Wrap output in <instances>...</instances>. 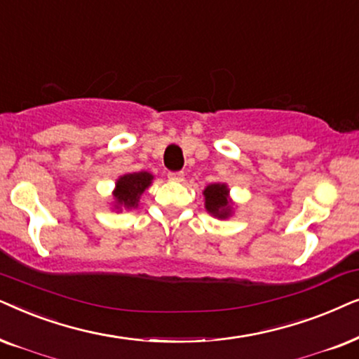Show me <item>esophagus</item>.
Instances as JSON below:
<instances>
[{
  "label": "esophagus",
  "instance_id": "esophagus-1",
  "mask_svg": "<svg viewBox=\"0 0 359 359\" xmlns=\"http://www.w3.org/2000/svg\"><path fill=\"white\" fill-rule=\"evenodd\" d=\"M167 177H169V180H172V182H182L184 180V172H169L167 174Z\"/></svg>",
  "mask_w": 359,
  "mask_h": 359
}]
</instances>
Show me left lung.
I'll list each match as a JSON object with an SVG mask.
<instances>
[{
    "mask_svg": "<svg viewBox=\"0 0 359 359\" xmlns=\"http://www.w3.org/2000/svg\"><path fill=\"white\" fill-rule=\"evenodd\" d=\"M205 207L210 213H213L218 218H226L229 215L228 205V190L223 184H212L205 189Z\"/></svg>",
    "mask_w": 359,
    "mask_h": 359,
    "instance_id": "left-lung-1",
    "label": "left lung"
}]
</instances>
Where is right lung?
<instances>
[{
    "instance_id": "obj_1",
    "label": "right lung",
    "mask_w": 359,
    "mask_h": 359,
    "mask_svg": "<svg viewBox=\"0 0 359 359\" xmlns=\"http://www.w3.org/2000/svg\"><path fill=\"white\" fill-rule=\"evenodd\" d=\"M152 175L147 172H135V174H126L118 180L116 190H114V198L118 205L126 208H133L137 205L141 194L151 185Z\"/></svg>"
}]
</instances>
